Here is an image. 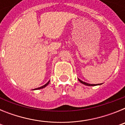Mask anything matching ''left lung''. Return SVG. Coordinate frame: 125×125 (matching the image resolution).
Returning a JSON list of instances; mask_svg holds the SVG:
<instances>
[{
  "label": "left lung",
  "instance_id": "left-lung-1",
  "mask_svg": "<svg viewBox=\"0 0 125 125\" xmlns=\"http://www.w3.org/2000/svg\"><path fill=\"white\" fill-rule=\"evenodd\" d=\"M78 80H79V81L80 83H81L82 84H84V85H86V86H96V85H100V84H89V83H85V82H84V81H81V79H78Z\"/></svg>",
  "mask_w": 125,
  "mask_h": 125
}]
</instances>
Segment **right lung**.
<instances>
[{"label":"right lung","mask_w":125,"mask_h":125,"mask_svg":"<svg viewBox=\"0 0 125 125\" xmlns=\"http://www.w3.org/2000/svg\"><path fill=\"white\" fill-rule=\"evenodd\" d=\"M49 82H50V81H48V82H47V83L46 84H44V86H42L40 87V88H36V89H34V90H36V89H42V88H45V87H46V86H47V85H48V84L49 83Z\"/></svg>","instance_id":"right-lung-1"}]
</instances>
